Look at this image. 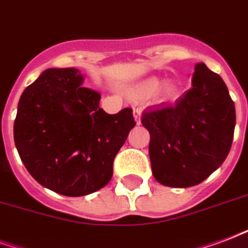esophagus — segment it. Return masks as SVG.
<instances>
[{
    "instance_id": "1",
    "label": "esophagus",
    "mask_w": 248,
    "mask_h": 248,
    "mask_svg": "<svg viewBox=\"0 0 248 248\" xmlns=\"http://www.w3.org/2000/svg\"><path fill=\"white\" fill-rule=\"evenodd\" d=\"M133 115H135L136 123H137V124H140V122H141V109L140 108L133 109Z\"/></svg>"
}]
</instances>
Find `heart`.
<instances>
[{
	"label": "heart",
	"instance_id": "heart-1",
	"mask_svg": "<svg viewBox=\"0 0 248 248\" xmlns=\"http://www.w3.org/2000/svg\"><path fill=\"white\" fill-rule=\"evenodd\" d=\"M159 87V79L157 78H149L146 81H144L142 83H140L139 86L136 87L133 90V95L137 96V98H142V96H149L154 94L155 91L158 90ZM178 91V87L172 82H167L162 86V94L166 98H170V96H174Z\"/></svg>",
	"mask_w": 248,
	"mask_h": 248
}]
</instances>
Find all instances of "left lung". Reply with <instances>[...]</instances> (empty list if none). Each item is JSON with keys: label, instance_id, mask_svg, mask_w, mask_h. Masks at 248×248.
<instances>
[{"label": "left lung", "instance_id": "8db88e82", "mask_svg": "<svg viewBox=\"0 0 248 248\" xmlns=\"http://www.w3.org/2000/svg\"><path fill=\"white\" fill-rule=\"evenodd\" d=\"M150 133L154 178L163 186L200 184L228 157L235 128V107L218 74L199 62L192 86L174 104L146 109L141 117Z\"/></svg>", "mask_w": 248, "mask_h": 248}]
</instances>
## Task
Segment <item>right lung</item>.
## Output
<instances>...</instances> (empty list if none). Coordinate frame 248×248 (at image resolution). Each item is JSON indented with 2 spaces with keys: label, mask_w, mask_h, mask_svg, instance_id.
Instances as JSON below:
<instances>
[{
  "label": "right lung",
  "mask_w": 248,
  "mask_h": 248,
  "mask_svg": "<svg viewBox=\"0 0 248 248\" xmlns=\"http://www.w3.org/2000/svg\"><path fill=\"white\" fill-rule=\"evenodd\" d=\"M78 69H46L18 103L14 141L33 179L65 196H85L112 178L113 159L136 125L132 108L108 115Z\"/></svg>",
  "instance_id": "right-lung-1"
}]
</instances>
